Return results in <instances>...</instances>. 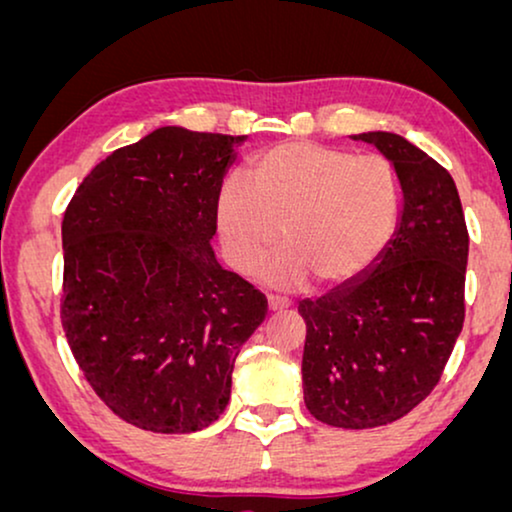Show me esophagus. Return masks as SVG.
I'll use <instances>...</instances> for the list:
<instances>
[{
	"instance_id": "1",
	"label": "esophagus",
	"mask_w": 512,
	"mask_h": 512,
	"mask_svg": "<svg viewBox=\"0 0 512 512\" xmlns=\"http://www.w3.org/2000/svg\"><path fill=\"white\" fill-rule=\"evenodd\" d=\"M291 305L289 298H282V296H268V310L270 312H279V310H286V307Z\"/></svg>"
}]
</instances>
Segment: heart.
Returning a JSON list of instances; mask_svg holds the SVG:
<instances>
[{"label":"heart","instance_id":"heart-1","mask_svg":"<svg viewBox=\"0 0 512 512\" xmlns=\"http://www.w3.org/2000/svg\"><path fill=\"white\" fill-rule=\"evenodd\" d=\"M249 179L251 186L228 179L216 198L223 254L251 275L284 228L286 251L265 270L279 289L310 277L324 286L354 282L380 261L401 219V179L380 153L284 142L251 160Z\"/></svg>","mask_w":512,"mask_h":512}]
</instances>
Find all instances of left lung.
<instances>
[{
	"label": "left lung",
	"mask_w": 512,
	"mask_h": 512,
	"mask_svg": "<svg viewBox=\"0 0 512 512\" xmlns=\"http://www.w3.org/2000/svg\"><path fill=\"white\" fill-rule=\"evenodd\" d=\"M396 167V235L366 275L298 305L303 391L312 417L375 429L417 408L440 382L464 326L468 230L454 179L394 132H363Z\"/></svg>",
	"instance_id": "left-lung-1"
}]
</instances>
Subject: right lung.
Returning <instances> with one entry per match:
<instances>
[{
  "label": "right lung",
  "instance_id": "obj_1",
  "mask_svg": "<svg viewBox=\"0 0 512 512\" xmlns=\"http://www.w3.org/2000/svg\"><path fill=\"white\" fill-rule=\"evenodd\" d=\"M242 142L158 128L95 165L65 209L62 328L95 394L137 429L216 422L240 347L268 314L209 244Z\"/></svg>",
  "mask_w": 512,
  "mask_h": 512
}]
</instances>
